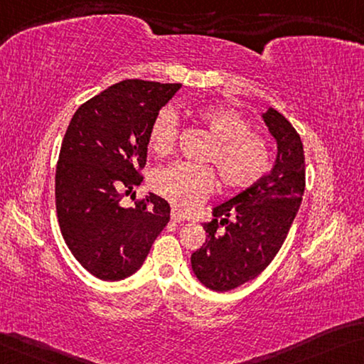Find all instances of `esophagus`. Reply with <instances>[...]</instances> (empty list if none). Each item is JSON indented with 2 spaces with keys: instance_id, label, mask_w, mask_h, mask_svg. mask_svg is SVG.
I'll use <instances>...</instances> for the list:
<instances>
[{
  "instance_id": "34e87169",
  "label": "esophagus",
  "mask_w": 364,
  "mask_h": 364,
  "mask_svg": "<svg viewBox=\"0 0 364 364\" xmlns=\"http://www.w3.org/2000/svg\"><path fill=\"white\" fill-rule=\"evenodd\" d=\"M171 220L174 221V223H182V221H186V220H188V218L183 215V213H181V211H177V210H172V213H171Z\"/></svg>"
}]
</instances>
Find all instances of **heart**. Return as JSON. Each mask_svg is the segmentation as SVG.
I'll return each mask as SVG.
<instances>
[{
	"label": "heart",
	"mask_w": 364,
	"mask_h": 364,
	"mask_svg": "<svg viewBox=\"0 0 364 364\" xmlns=\"http://www.w3.org/2000/svg\"><path fill=\"white\" fill-rule=\"evenodd\" d=\"M197 119L215 139L205 161L216 166L228 188L252 186L268 171L270 154L264 139L252 135V127L236 110L205 105L195 110ZM178 119L171 107L161 109L151 122L148 144L153 153L167 156L174 151ZM151 187L181 210H192L215 188L213 171L206 166L176 163L159 167L151 176Z\"/></svg>",
	"instance_id": "obj_1"
}]
</instances>
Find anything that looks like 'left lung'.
I'll list each match as a JSON object with an SVG mask.
<instances>
[{
    "label": "left lung",
    "mask_w": 364,
    "mask_h": 364,
    "mask_svg": "<svg viewBox=\"0 0 364 364\" xmlns=\"http://www.w3.org/2000/svg\"><path fill=\"white\" fill-rule=\"evenodd\" d=\"M262 119L277 141L273 169L252 187L215 206V220L203 225L208 236L190 257L195 277L213 291L237 288L270 265L303 200L304 149L298 132L272 107ZM220 225L227 226L225 233L217 231Z\"/></svg>",
    "instance_id": "8db88e82"
}]
</instances>
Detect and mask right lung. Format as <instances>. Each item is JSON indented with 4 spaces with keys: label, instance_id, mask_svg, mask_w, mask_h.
Segmentation results:
<instances>
[{
    "label": "right lung",
    "instance_id": "1",
    "mask_svg": "<svg viewBox=\"0 0 364 364\" xmlns=\"http://www.w3.org/2000/svg\"><path fill=\"white\" fill-rule=\"evenodd\" d=\"M181 85L125 80L75 112L61 143L55 200L61 234L75 259L104 282L139 270L171 220V206L149 193L133 208L122 195L143 182L156 114Z\"/></svg>",
    "mask_w": 364,
    "mask_h": 364
}]
</instances>
